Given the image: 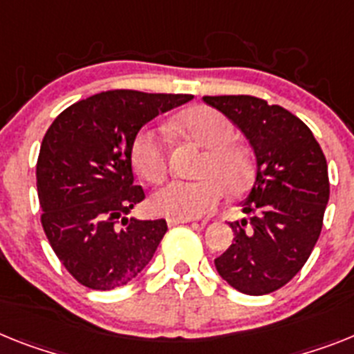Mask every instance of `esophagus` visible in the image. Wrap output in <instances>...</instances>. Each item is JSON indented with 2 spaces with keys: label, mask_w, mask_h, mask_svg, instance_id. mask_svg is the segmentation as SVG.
<instances>
[{
  "label": "esophagus",
  "mask_w": 354,
  "mask_h": 354,
  "mask_svg": "<svg viewBox=\"0 0 354 354\" xmlns=\"http://www.w3.org/2000/svg\"><path fill=\"white\" fill-rule=\"evenodd\" d=\"M192 219H178V218H171L167 219L169 227H172V225H180V223H191Z\"/></svg>",
  "instance_id": "esophagus-1"
}]
</instances>
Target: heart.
<instances>
[{"label": "heart", "instance_id": "obj_1", "mask_svg": "<svg viewBox=\"0 0 354 354\" xmlns=\"http://www.w3.org/2000/svg\"><path fill=\"white\" fill-rule=\"evenodd\" d=\"M185 135L205 147L196 182H171L153 198V207L169 218L192 219L209 214L223 194L245 191L254 174V162L246 147L234 142L236 129L227 115L200 106L180 117ZM136 171L149 183H162L169 171L167 136L158 127L136 133L131 147Z\"/></svg>", "mask_w": 354, "mask_h": 354}]
</instances>
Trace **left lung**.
Masks as SVG:
<instances>
[{
    "instance_id": "8db88e82",
    "label": "left lung",
    "mask_w": 354,
    "mask_h": 354,
    "mask_svg": "<svg viewBox=\"0 0 354 354\" xmlns=\"http://www.w3.org/2000/svg\"><path fill=\"white\" fill-rule=\"evenodd\" d=\"M236 124L255 153V182L243 201L250 218L230 223L234 241L214 261L237 292L266 295L290 283L322 230L328 163L301 118L250 95L203 97Z\"/></svg>"
}]
</instances>
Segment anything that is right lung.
<instances>
[{
    "label": "right lung",
    "mask_w": 354,
    "mask_h": 354,
    "mask_svg": "<svg viewBox=\"0 0 354 354\" xmlns=\"http://www.w3.org/2000/svg\"><path fill=\"white\" fill-rule=\"evenodd\" d=\"M192 95L111 90L71 104L48 127L35 178L50 246L91 290H115L138 275L167 232L165 219L127 218L145 200L133 183L131 147L140 127Z\"/></svg>",
    "instance_id": "add662e5"
}]
</instances>
